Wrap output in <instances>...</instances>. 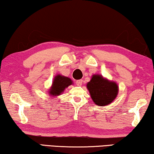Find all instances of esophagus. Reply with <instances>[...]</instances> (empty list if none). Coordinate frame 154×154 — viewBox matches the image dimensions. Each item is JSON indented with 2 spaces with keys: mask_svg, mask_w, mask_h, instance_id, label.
Returning <instances> with one entry per match:
<instances>
[{
  "mask_svg": "<svg viewBox=\"0 0 154 154\" xmlns=\"http://www.w3.org/2000/svg\"><path fill=\"white\" fill-rule=\"evenodd\" d=\"M76 84H77V86H82V79L77 80V81H76Z\"/></svg>",
  "mask_w": 154,
  "mask_h": 154,
  "instance_id": "1",
  "label": "esophagus"
}]
</instances>
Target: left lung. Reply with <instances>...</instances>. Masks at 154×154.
I'll list each match as a JSON object with an SVG mask.
<instances>
[{"mask_svg": "<svg viewBox=\"0 0 154 154\" xmlns=\"http://www.w3.org/2000/svg\"><path fill=\"white\" fill-rule=\"evenodd\" d=\"M86 87L93 101L98 106H106L112 103L119 92L116 82L109 81L101 75H93Z\"/></svg>", "mask_w": 154, "mask_h": 154, "instance_id": "8db88e82", "label": "left lung"}]
</instances>
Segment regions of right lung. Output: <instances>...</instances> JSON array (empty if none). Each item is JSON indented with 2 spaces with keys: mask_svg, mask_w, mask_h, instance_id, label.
I'll return each instance as SVG.
<instances>
[{
  "mask_svg": "<svg viewBox=\"0 0 154 154\" xmlns=\"http://www.w3.org/2000/svg\"><path fill=\"white\" fill-rule=\"evenodd\" d=\"M72 84V81L69 77L63 76V75H57L54 79L52 85L49 88V94L52 96H60L64 91L66 88L68 87L69 86Z\"/></svg>",
  "mask_w": 154,
  "mask_h": 154,
  "instance_id": "add662e5",
  "label": "right lung"
}]
</instances>
